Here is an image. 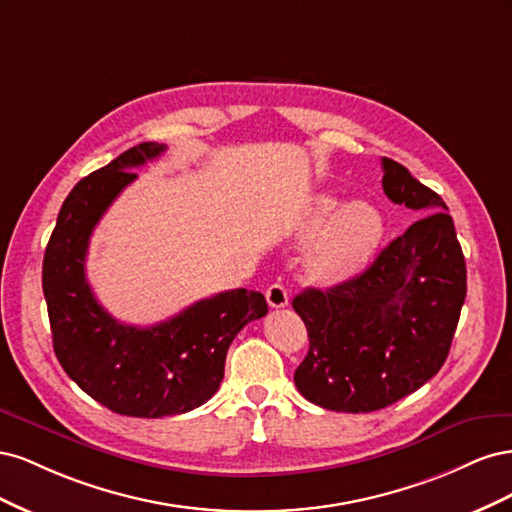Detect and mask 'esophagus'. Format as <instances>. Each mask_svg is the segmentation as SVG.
<instances>
[{
	"label": "esophagus",
	"instance_id": "34e87169",
	"mask_svg": "<svg viewBox=\"0 0 512 512\" xmlns=\"http://www.w3.org/2000/svg\"><path fill=\"white\" fill-rule=\"evenodd\" d=\"M265 297H267L269 307H273V309H280V307L288 305V292L282 284H271L265 292Z\"/></svg>",
	"mask_w": 512,
	"mask_h": 512
}]
</instances>
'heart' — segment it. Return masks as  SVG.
Here are the masks:
<instances>
[{"label": "heart", "instance_id": "obj_1", "mask_svg": "<svg viewBox=\"0 0 512 512\" xmlns=\"http://www.w3.org/2000/svg\"><path fill=\"white\" fill-rule=\"evenodd\" d=\"M297 237L316 239L305 260L307 275L318 284H337L359 273L376 252L382 215L365 200L342 207L337 196L318 194L303 213Z\"/></svg>", "mask_w": 512, "mask_h": 512}]
</instances>
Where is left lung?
<instances>
[{
	"label": "left lung",
	"mask_w": 512,
	"mask_h": 512,
	"mask_svg": "<svg viewBox=\"0 0 512 512\" xmlns=\"http://www.w3.org/2000/svg\"><path fill=\"white\" fill-rule=\"evenodd\" d=\"M382 188L416 222L371 265L327 290L292 299L309 335L294 384L333 412H374L438 374L466 301V260L444 200L395 160H382Z\"/></svg>",
	"instance_id": "8db88e82"
}]
</instances>
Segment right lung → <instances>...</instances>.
<instances>
[{
  "label": "right lung",
  "instance_id": "add662e5",
  "mask_svg": "<svg viewBox=\"0 0 512 512\" xmlns=\"http://www.w3.org/2000/svg\"><path fill=\"white\" fill-rule=\"evenodd\" d=\"M164 151V145L141 143L76 183L59 209L42 262L57 361L98 404L138 418L203 406L220 389L232 339L247 322L267 316L260 292L237 288L196 301L153 327H132L94 297L85 275L91 232L136 179L132 168Z\"/></svg>",
  "mask_w": 512,
  "mask_h": 512
}]
</instances>
